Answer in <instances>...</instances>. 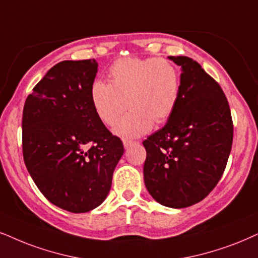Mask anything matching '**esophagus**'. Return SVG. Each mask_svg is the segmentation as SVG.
I'll use <instances>...</instances> for the list:
<instances>
[{"label": "esophagus", "mask_w": 258, "mask_h": 258, "mask_svg": "<svg viewBox=\"0 0 258 258\" xmlns=\"http://www.w3.org/2000/svg\"><path fill=\"white\" fill-rule=\"evenodd\" d=\"M133 144H137V142H132V140H123V148L128 149L130 146H132Z\"/></svg>", "instance_id": "34e87169"}]
</instances>
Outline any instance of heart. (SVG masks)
Wrapping results in <instances>:
<instances>
[{
    "mask_svg": "<svg viewBox=\"0 0 258 258\" xmlns=\"http://www.w3.org/2000/svg\"><path fill=\"white\" fill-rule=\"evenodd\" d=\"M109 83L96 80L90 86L94 112L105 125H113L127 106L113 132L131 139L148 133L153 121L170 118L180 100L181 78L177 68L163 58H122L108 70Z\"/></svg>",
    "mask_w": 258,
    "mask_h": 258,
    "instance_id": "heart-1",
    "label": "heart"
}]
</instances>
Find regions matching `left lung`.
<instances>
[{"label": "left lung", "instance_id": "obj_1", "mask_svg": "<svg viewBox=\"0 0 258 258\" xmlns=\"http://www.w3.org/2000/svg\"><path fill=\"white\" fill-rule=\"evenodd\" d=\"M181 67L177 106L159 131L143 142L144 182L163 206L184 208L204 200L226 167L233 139L229 102L219 84L189 57Z\"/></svg>", "mask_w": 258, "mask_h": 258}]
</instances>
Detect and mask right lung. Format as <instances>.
<instances>
[{"label":"right lung","instance_id":"1","mask_svg":"<svg viewBox=\"0 0 258 258\" xmlns=\"http://www.w3.org/2000/svg\"><path fill=\"white\" fill-rule=\"evenodd\" d=\"M97 67L95 59L56 64L33 88L22 113L26 168L42 195L71 213L105 201L123 155L122 142L91 106Z\"/></svg>","mask_w":258,"mask_h":258}]
</instances>
